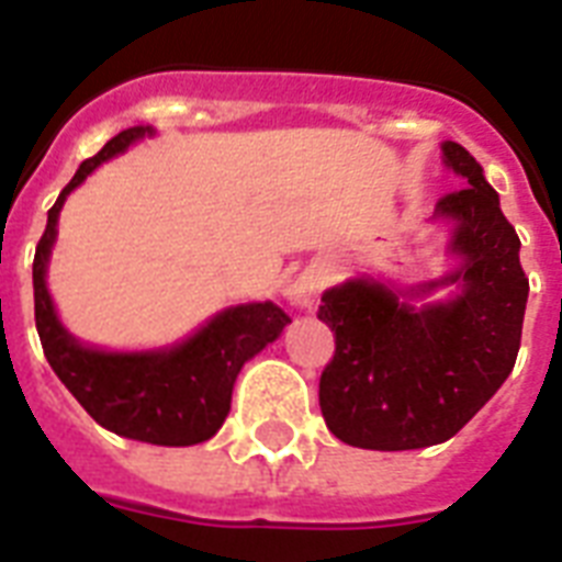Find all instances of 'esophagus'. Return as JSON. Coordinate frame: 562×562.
Wrapping results in <instances>:
<instances>
[{"instance_id": "1", "label": "esophagus", "mask_w": 562, "mask_h": 562, "mask_svg": "<svg viewBox=\"0 0 562 562\" xmlns=\"http://www.w3.org/2000/svg\"><path fill=\"white\" fill-rule=\"evenodd\" d=\"M324 285H326L324 271H306V273H300L297 280L291 282L289 289H285V297H289L294 306H312L317 294L324 291Z\"/></svg>"}]
</instances>
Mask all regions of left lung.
Returning a JSON list of instances; mask_svg holds the SVG:
<instances>
[{
	"label": "left lung",
	"mask_w": 562,
	"mask_h": 562,
	"mask_svg": "<svg viewBox=\"0 0 562 562\" xmlns=\"http://www.w3.org/2000/svg\"><path fill=\"white\" fill-rule=\"evenodd\" d=\"M446 166L467 180L437 201L454 224V273L417 291L461 282L449 303L414 308L375 280H350L321 297L317 317L335 333L321 373V411L338 440L402 452L443 443L470 423L516 364L528 303L519 236L463 145L443 143Z\"/></svg>",
	"instance_id": "left-lung-1"
}]
</instances>
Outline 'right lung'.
I'll use <instances>...</instances> for the list:
<instances>
[{"label": "right lung", "mask_w": 562, "mask_h": 562, "mask_svg": "<svg viewBox=\"0 0 562 562\" xmlns=\"http://www.w3.org/2000/svg\"><path fill=\"white\" fill-rule=\"evenodd\" d=\"M145 134H151V127H127L113 136L95 157L78 166L75 178L57 194L34 254V321L52 370L99 426L143 443L192 446L218 431L229 414L238 370L277 341L291 317L268 300L247 303L224 308L171 350L104 352L83 347L66 333L46 289L48 254L66 194Z\"/></svg>", "instance_id": "obj_1"}]
</instances>
